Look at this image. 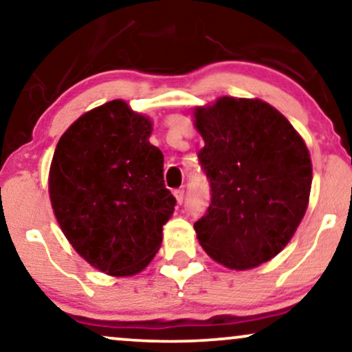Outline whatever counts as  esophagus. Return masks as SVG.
I'll return each mask as SVG.
<instances>
[{
    "mask_svg": "<svg viewBox=\"0 0 352 352\" xmlns=\"http://www.w3.org/2000/svg\"><path fill=\"white\" fill-rule=\"evenodd\" d=\"M175 197H176V201L177 204H182V201H184V189H177V190H175Z\"/></svg>",
    "mask_w": 352,
    "mask_h": 352,
    "instance_id": "34e87169",
    "label": "esophagus"
}]
</instances>
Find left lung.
Masks as SVG:
<instances>
[{
	"label": "left lung",
	"instance_id": "8db88e82",
	"mask_svg": "<svg viewBox=\"0 0 352 352\" xmlns=\"http://www.w3.org/2000/svg\"><path fill=\"white\" fill-rule=\"evenodd\" d=\"M199 152L211 201L194 224L214 261L235 271L269 261L290 242L309 201V151L283 115L259 99L197 107Z\"/></svg>",
	"mask_w": 352,
	"mask_h": 352
}]
</instances>
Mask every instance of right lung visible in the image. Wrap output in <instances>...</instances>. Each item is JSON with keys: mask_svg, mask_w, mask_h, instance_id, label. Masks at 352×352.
<instances>
[{"mask_svg": "<svg viewBox=\"0 0 352 352\" xmlns=\"http://www.w3.org/2000/svg\"><path fill=\"white\" fill-rule=\"evenodd\" d=\"M152 123L123 100L96 107L57 142L50 197L62 232L91 266L109 276L141 272L162 245L176 199L163 181Z\"/></svg>", "mask_w": 352, "mask_h": 352, "instance_id": "right-lung-1", "label": "right lung"}]
</instances>
